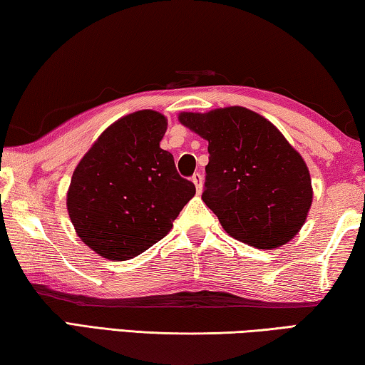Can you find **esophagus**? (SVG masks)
<instances>
[{"instance_id": "obj_1", "label": "esophagus", "mask_w": 365, "mask_h": 365, "mask_svg": "<svg viewBox=\"0 0 365 365\" xmlns=\"http://www.w3.org/2000/svg\"><path fill=\"white\" fill-rule=\"evenodd\" d=\"M191 180H193L197 193H201V190H202V175L200 174V172H196V174L191 177Z\"/></svg>"}]
</instances>
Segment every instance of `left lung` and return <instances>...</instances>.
<instances>
[{
	"label": "left lung",
	"mask_w": 365,
	"mask_h": 365,
	"mask_svg": "<svg viewBox=\"0 0 365 365\" xmlns=\"http://www.w3.org/2000/svg\"><path fill=\"white\" fill-rule=\"evenodd\" d=\"M178 119L209 141L201 197L225 232L259 250L289 242L312 202L311 177L299 153L267 119L246 108L183 113Z\"/></svg>",
	"instance_id": "1"
}]
</instances>
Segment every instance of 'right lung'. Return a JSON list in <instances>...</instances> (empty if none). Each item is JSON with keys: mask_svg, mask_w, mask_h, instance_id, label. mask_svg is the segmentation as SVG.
<instances>
[{"mask_svg": "<svg viewBox=\"0 0 365 365\" xmlns=\"http://www.w3.org/2000/svg\"><path fill=\"white\" fill-rule=\"evenodd\" d=\"M168 120L154 110L122 117L101 133L73 170L67 209L85 245L127 261L164 238L195 196L174 156L159 146Z\"/></svg>", "mask_w": 365, "mask_h": 365, "instance_id": "obj_1", "label": "right lung"}]
</instances>
